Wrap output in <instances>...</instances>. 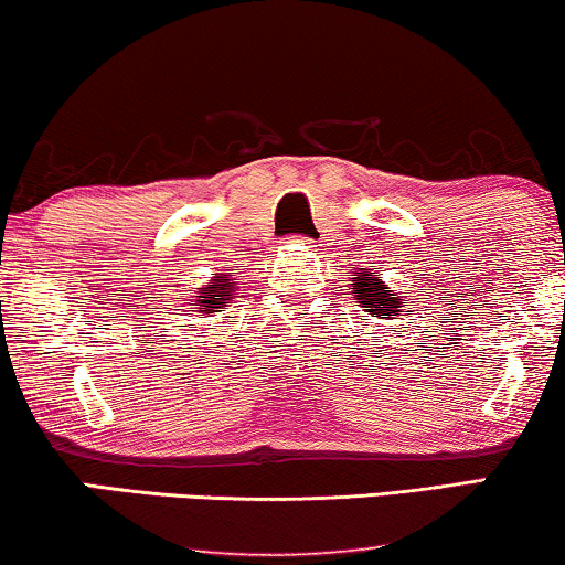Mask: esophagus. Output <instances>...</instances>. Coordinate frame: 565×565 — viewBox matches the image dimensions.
Wrapping results in <instances>:
<instances>
[{
	"instance_id": "1",
	"label": "esophagus",
	"mask_w": 565,
	"mask_h": 565,
	"mask_svg": "<svg viewBox=\"0 0 565 565\" xmlns=\"http://www.w3.org/2000/svg\"><path fill=\"white\" fill-rule=\"evenodd\" d=\"M291 242H297V245H310V239H305V237L302 239L297 237V239H291Z\"/></svg>"
}]
</instances>
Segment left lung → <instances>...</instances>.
Wrapping results in <instances>:
<instances>
[{
    "label": "left lung",
    "mask_w": 565,
    "mask_h": 565,
    "mask_svg": "<svg viewBox=\"0 0 565 565\" xmlns=\"http://www.w3.org/2000/svg\"><path fill=\"white\" fill-rule=\"evenodd\" d=\"M352 289H354L352 295L356 302H360L362 310L373 318L394 320V316H402L406 302H409V299L398 297V291H391L388 284H385L381 276H375L370 268L356 270ZM406 312H412V310H406Z\"/></svg>",
    "instance_id": "obj_1"
}]
</instances>
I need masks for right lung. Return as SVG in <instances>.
Returning <instances> with one entry per match:
<instances>
[{"label": "right lung", "instance_id": "obj_1", "mask_svg": "<svg viewBox=\"0 0 565 565\" xmlns=\"http://www.w3.org/2000/svg\"><path fill=\"white\" fill-rule=\"evenodd\" d=\"M234 291H237V278H232L230 274H213L211 281L203 284L192 297L190 305H195L192 312H203L209 318L213 312L226 310L234 299Z\"/></svg>", "mask_w": 565, "mask_h": 565}]
</instances>
